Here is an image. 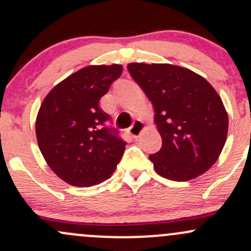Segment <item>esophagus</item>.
I'll return each mask as SVG.
<instances>
[{
  "label": "esophagus",
  "instance_id": "1",
  "mask_svg": "<svg viewBox=\"0 0 251 251\" xmlns=\"http://www.w3.org/2000/svg\"><path fill=\"white\" fill-rule=\"evenodd\" d=\"M145 129H146L145 124L139 122V120H137V122H134L133 124H132L131 127L128 128V132H129V134H132L134 138H137V137H139V135L142 134Z\"/></svg>",
  "mask_w": 251,
  "mask_h": 251
}]
</instances>
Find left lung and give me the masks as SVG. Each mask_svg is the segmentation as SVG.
<instances>
[{"instance_id":"8db88e82","label":"left lung","mask_w":251,"mask_h":251,"mask_svg":"<svg viewBox=\"0 0 251 251\" xmlns=\"http://www.w3.org/2000/svg\"><path fill=\"white\" fill-rule=\"evenodd\" d=\"M127 70L154 109L162 149L150 155L164 178L186 181L206 172L227 135V113L217 92L200 74L170 63L132 62Z\"/></svg>"}]
</instances>
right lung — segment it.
I'll return each instance as SVG.
<instances>
[{"label":"right lung","instance_id":"right-lung-1","mask_svg":"<svg viewBox=\"0 0 251 251\" xmlns=\"http://www.w3.org/2000/svg\"><path fill=\"white\" fill-rule=\"evenodd\" d=\"M123 66L91 65L71 74L46 96L37 112L40 151L51 171L73 186L108 179L126 143L103 127L108 116L99 100L122 75Z\"/></svg>","mask_w":251,"mask_h":251}]
</instances>
